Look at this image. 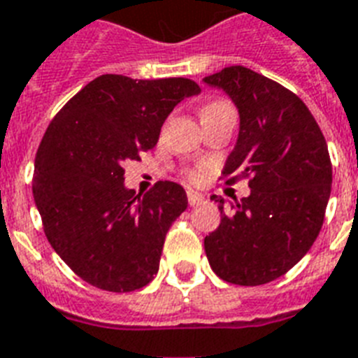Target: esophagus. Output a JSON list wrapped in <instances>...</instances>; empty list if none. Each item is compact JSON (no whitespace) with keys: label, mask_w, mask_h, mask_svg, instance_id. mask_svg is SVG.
<instances>
[{"label":"esophagus","mask_w":358,"mask_h":358,"mask_svg":"<svg viewBox=\"0 0 358 358\" xmlns=\"http://www.w3.org/2000/svg\"><path fill=\"white\" fill-rule=\"evenodd\" d=\"M186 196H188V203H190V206H196L205 201V196H203V194H199V192L188 190V194H186Z\"/></svg>","instance_id":"34e87169"}]
</instances>
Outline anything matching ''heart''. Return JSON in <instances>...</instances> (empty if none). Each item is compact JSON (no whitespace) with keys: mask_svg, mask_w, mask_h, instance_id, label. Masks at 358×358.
<instances>
[{"mask_svg":"<svg viewBox=\"0 0 358 358\" xmlns=\"http://www.w3.org/2000/svg\"><path fill=\"white\" fill-rule=\"evenodd\" d=\"M220 108H230L229 104H225V102H212V104H208V106H205V109H220ZM205 109H203V111H205ZM190 177L192 179H194V181H197V179H199L201 177V172H190Z\"/></svg>","mask_w":358,"mask_h":358,"instance_id":"1","label":"heart"}]
</instances>
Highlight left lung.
I'll list each match as a JSON object with an SVG mask.
<instances>
[{"label":"left lung","mask_w":358,"mask_h":358,"mask_svg":"<svg viewBox=\"0 0 358 358\" xmlns=\"http://www.w3.org/2000/svg\"><path fill=\"white\" fill-rule=\"evenodd\" d=\"M203 82L234 102L239 133L223 177H250V196L227 203L220 227L205 238L212 271L236 285H264L287 273L315 243L331 196L326 138L296 94L243 66Z\"/></svg>","instance_id":"8db88e82"}]
</instances>
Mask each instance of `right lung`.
<instances>
[{
    "label": "right lung",
    "mask_w": 358,
    "mask_h": 358,
    "mask_svg": "<svg viewBox=\"0 0 358 358\" xmlns=\"http://www.w3.org/2000/svg\"><path fill=\"white\" fill-rule=\"evenodd\" d=\"M199 93L188 78L102 75L49 124L32 194L49 243L84 282L129 292L157 274L168 229L188 206L186 192L159 181L135 196L124 185V164L141 161L173 108Z\"/></svg>",
    "instance_id": "add662e5"
}]
</instances>
